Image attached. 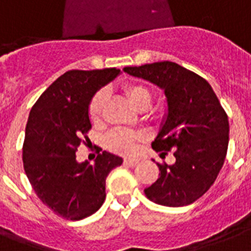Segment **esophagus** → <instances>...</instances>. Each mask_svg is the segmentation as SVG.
Listing matches in <instances>:
<instances>
[{"label":"esophagus","instance_id":"obj_1","mask_svg":"<svg viewBox=\"0 0 251 251\" xmlns=\"http://www.w3.org/2000/svg\"><path fill=\"white\" fill-rule=\"evenodd\" d=\"M138 163H139V160H137V159H125L124 160V164L127 165V167H135Z\"/></svg>","mask_w":251,"mask_h":251}]
</instances>
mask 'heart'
<instances>
[{
	"mask_svg": "<svg viewBox=\"0 0 251 251\" xmlns=\"http://www.w3.org/2000/svg\"><path fill=\"white\" fill-rule=\"evenodd\" d=\"M125 94L138 110H146L152 102V92L149 87L141 83H130L125 86ZM108 92L105 90L98 91L91 99L88 105V116L94 122L99 121L101 117L102 109L105 105ZM145 134L130 131L125 129L112 130L105 138L106 147L114 152L122 153V155H130L137 151L138 146L141 142L145 141Z\"/></svg>",
	"mask_w": 251,
	"mask_h": 251,
	"instance_id": "b5f03b06",
	"label": "heart"
}]
</instances>
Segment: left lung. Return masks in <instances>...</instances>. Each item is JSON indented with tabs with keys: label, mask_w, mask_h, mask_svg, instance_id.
<instances>
[{
	"label": "left lung",
	"mask_w": 251,
	"mask_h": 251,
	"mask_svg": "<svg viewBox=\"0 0 251 251\" xmlns=\"http://www.w3.org/2000/svg\"><path fill=\"white\" fill-rule=\"evenodd\" d=\"M130 75L164 90L168 113L152 149L176 163L159 164V178L146 197L168 207L191 204L206 193L222 169L229 142V122L206 79L171 61L124 68Z\"/></svg>",
	"instance_id": "8db88e82"
}]
</instances>
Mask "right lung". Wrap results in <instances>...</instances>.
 <instances>
[{
	"instance_id": "1",
	"label": "right lung",
	"mask_w": 251,
	"mask_h": 251,
	"mask_svg": "<svg viewBox=\"0 0 251 251\" xmlns=\"http://www.w3.org/2000/svg\"><path fill=\"white\" fill-rule=\"evenodd\" d=\"M120 74L116 68L70 70L56 79L29 112L23 167L41 202L69 220L95 214L105 199V179L122 159L102 151L94 165L75 152L91 129L88 105L96 91Z\"/></svg>"
}]
</instances>
